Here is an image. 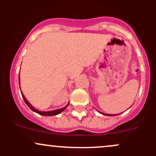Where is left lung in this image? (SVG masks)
<instances>
[{
  "label": "left lung",
  "mask_w": 156,
  "mask_h": 156,
  "mask_svg": "<svg viewBox=\"0 0 156 156\" xmlns=\"http://www.w3.org/2000/svg\"><path fill=\"white\" fill-rule=\"evenodd\" d=\"M100 113H101V114H103V115H108V116H113V115H109V114H104V113L101 112H100Z\"/></svg>",
  "instance_id": "1"
}]
</instances>
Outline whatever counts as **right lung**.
<instances>
[{
    "label": "right lung",
    "instance_id": "right-lung-1",
    "mask_svg": "<svg viewBox=\"0 0 156 156\" xmlns=\"http://www.w3.org/2000/svg\"><path fill=\"white\" fill-rule=\"evenodd\" d=\"M19 83H20V77H19ZM21 94H22V96H23V99H24L25 103H26V105H27V106H29V107L30 108H31V109L32 110L33 112H34L37 113V114H39V115H44V116H53V115H56L59 114V113L62 112V111H64V110H65L67 106H69V104H68L66 106H65V107H64V108H59V109L53 110V111H49V112L39 111V110H37L35 108H34L32 106H31V104H30V103H29V101H28V100H26V97H25V96L23 95V93H22V91H21Z\"/></svg>",
    "mask_w": 156,
    "mask_h": 156
}]
</instances>
